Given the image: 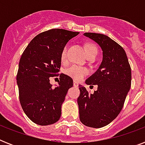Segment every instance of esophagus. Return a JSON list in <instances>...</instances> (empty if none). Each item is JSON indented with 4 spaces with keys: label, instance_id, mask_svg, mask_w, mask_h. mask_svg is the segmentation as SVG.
Here are the masks:
<instances>
[{
    "label": "esophagus",
    "instance_id": "obj_1",
    "mask_svg": "<svg viewBox=\"0 0 145 145\" xmlns=\"http://www.w3.org/2000/svg\"><path fill=\"white\" fill-rule=\"evenodd\" d=\"M73 84H74V86H78V85H79V83L77 81H76V80H74V81H73Z\"/></svg>",
    "mask_w": 145,
    "mask_h": 145
}]
</instances>
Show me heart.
<instances>
[{"instance_id":"obj_1","label":"heart","mask_w":145,"mask_h":145,"mask_svg":"<svg viewBox=\"0 0 145 145\" xmlns=\"http://www.w3.org/2000/svg\"><path fill=\"white\" fill-rule=\"evenodd\" d=\"M86 56L89 54H96L98 52L96 46L93 44H88L86 46ZM66 56H67V46H65L64 49L62 50L61 52V60L64 61L65 60ZM65 72L67 75L69 77H72L75 80H81L84 78L87 74L89 73V71L86 68L81 67V66L76 65H72L69 66L67 68L65 71Z\"/></svg>"}]
</instances>
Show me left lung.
Returning <instances> with one entry per match:
<instances>
[{"label": "left lung", "mask_w": 145, "mask_h": 145, "mask_svg": "<svg viewBox=\"0 0 145 145\" xmlns=\"http://www.w3.org/2000/svg\"><path fill=\"white\" fill-rule=\"evenodd\" d=\"M84 35L101 47L102 61L98 70L85 82L87 85H97V90L89 94L80 85V120L89 127L101 128L111 123L123 107L131 87V68L125 50L117 42L101 34Z\"/></svg>", "instance_id": "obj_1"}]
</instances>
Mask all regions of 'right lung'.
<instances>
[{
    "mask_svg": "<svg viewBox=\"0 0 145 145\" xmlns=\"http://www.w3.org/2000/svg\"><path fill=\"white\" fill-rule=\"evenodd\" d=\"M79 32L55 28L37 35L22 55L17 73L19 101L35 123L47 126L61 117V105L73 80L61 74L57 85L50 83L60 70L62 50Z\"/></svg>",
    "mask_w": 145,
    "mask_h": 145,
    "instance_id": "add662e5",
    "label": "right lung"
}]
</instances>
